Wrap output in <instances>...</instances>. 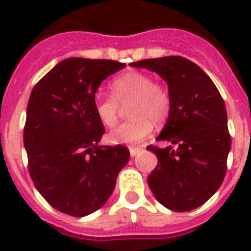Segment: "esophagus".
I'll return each instance as SVG.
<instances>
[{
    "label": "esophagus",
    "mask_w": 251,
    "mask_h": 251,
    "mask_svg": "<svg viewBox=\"0 0 251 251\" xmlns=\"http://www.w3.org/2000/svg\"><path fill=\"white\" fill-rule=\"evenodd\" d=\"M129 151L131 156H135V155H138V153L143 151V147H130Z\"/></svg>",
    "instance_id": "34e87169"
}]
</instances>
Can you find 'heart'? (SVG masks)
<instances>
[{
	"label": "heart",
	"instance_id": "b5f03b06",
	"mask_svg": "<svg viewBox=\"0 0 251 251\" xmlns=\"http://www.w3.org/2000/svg\"><path fill=\"white\" fill-rule=\"evenodd\" d=\"M109 95L98 94L94 99L95 113L102 125L112 127L117 124L120 105H127L129 121L113 129L108 135L114 145H139L152 133L153 122L167 121L172 110L169 92L155 83L147 74L126 73L110 83Z\"/></svg>",
	"mask_w": 251,
	"mask_h": 251
}]
</instances>
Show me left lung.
Instances as JSON below:
<instances>
[{"mask_svg":"<svg viewBox=\"0 0 251 251\" xmlns=\"http://www.w3.org/2000/svg\"><path fill=\"white\" fill-rule=\"evenodd\" d=\"M157 73L168 83L172 110L157 141L177 146H147L157 156L147 178L155 198L172 211L185 212L206 203L226 177L230 150L226 109L211 78L185 57L131 62Z\"/></svg>","mask_w":251,"mask_h":251,"instance_id":"left-lung-1","label":"left lung"}]
</instances>
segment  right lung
Segmentation results:
<instances>
[{"instance_id":"right-lung-1","label":"right lung","mask_w":251,"mask_h":251,"mask_svg":"<svg viewBox=\"0 0 251 251\" xmlns=\"http://www.w3.org/2000/svg\"><path fill=\"white\" fill-rule=\"evenodd\" d=\"M112 60L72 57L33 87L23 141L35 187L60 212L82 218L109 199L130 159L125 146H99L104 125L94 99L101 82L125 68Z\"/></svg>"}]
</instances>
